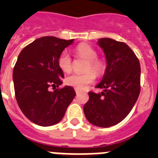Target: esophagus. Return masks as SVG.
Listing matches in <instances>:
<instances>
[{"label": "esophagus", "mask_w": 158, "mask_h": 158, "mask_svg": "<svg viewBox=\"0 0 158 158\" xmlns=\"http://www.w3.org/2000/svg\"><path fill=\"white\" fill-rule=\"evenodd\" d=\"M75 92H76V94L77 95H78V94H79V93H81L80 90H78V89H75Z\"/></svg>", "instance_id": "1"}]
</instances>
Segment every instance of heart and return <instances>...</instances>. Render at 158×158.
Wrapping results in <instances>:
<instances>
[{
  "label": "heart",
  "mask_w": 158,
  "mask_h": 158,
  "mask_svg": "<svg viewBox=\"0 0 158 158\" xmlns=\"http://www.w3.org/2000/svg\"><path fill=\"white\" fill-rule=\"evenodd\" d=\"M76 53L78 56L88 61L85 73H73L65 78V83L77 89H83L93 83L96 79V74L100 76L104 73L105 65L97 58V53L92 47L82 43L76 47ZM58 66L64 73H69L72 69V59L66 51L61 53L58 59ZM93 70V71H91Z\"/></svg>",
  "instance_id": "obj_1"
}]
</instances>
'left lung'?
<instances>
[{
	"instance_id": "obj_1",
	"label": "left lung",
	"mask_w": 158,
	"mask_h": 158,
	"mask_svg": "<svg viewBox=\"0 0 158 158\" xmlns=\"http://www.w3.org/2000/svg\"><path fill=\"white\" fill-rule=\"evenodd\" d=\"M107 61L102 81L96 86L103 92H89L84 112L89 123L109 127L127 116L140 93L141 68L139 58L123 42L109 38L98 40Z\"/></svg>"
}]
</instances>
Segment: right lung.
Listing matches in <instances>:
<instances>
[{
	"label": "right lung",
	"mask_w": 158,
	"mask_h": 158,
	"mask_svg": "<svg viewBox=\"0 0 158 158\" xmlns=\"http://www.w3.org/2000/svg\"><path fill=\"white\" fill-rule=\"evenodd\" d=\"M73 43L45 36L26 46L18 56L12 73L16 101L23 115L39 126L59 123L76 96L70 86L58 89L64 77L58 57ZM50 87L56 90L51 91Z\"/></svg>",
	"instance_id": "obj_1"
}]
</instances>
